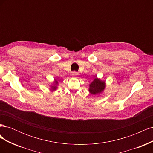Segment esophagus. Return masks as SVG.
Masks as SVG:
<instances>
[{"label":"esophagus","instance_id":"34e87169","mask_svg":"<svg viewBox=\"0 0 153 153\" xmlns=\"http://www.w3.org/2000/svg\"><path fill=\"white\" fill-rule=\"evenodd\" d=\"M78 73H76V72H73V73H72V76H73V77H76V76H78Z\"/></svg>","mask_w":153,"mask_h":153}]
</instances>
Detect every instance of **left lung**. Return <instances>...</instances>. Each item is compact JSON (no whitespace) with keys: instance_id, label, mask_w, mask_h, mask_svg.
I'll return each instance as SVG.
<instances>
[{"instance_id":"1","label":"left lung","mask_w":153,"mask_h":153,"mask_svg":"<svg viewBox=\"0 0 153 153\" xmlns=\"http://www.w3.org/2000/svg\"><path fill=\"white\" fill-rule=\"evenodd\" d=\"M106 88V82L105 80L96 77L89 85V92L92 95H99L102 94Z\"/></svg>"}]
</instances>
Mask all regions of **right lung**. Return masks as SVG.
I'll return each mask as SVG.
<instances>
[{
    "mask_svg": "<svg viewBox=\"0 0 153 153\" xmlns=\"http://www.w3.org/2000/svg\"><path fill=\"white\" fill-rule=\"evenodd\" d=\"M59 86V82L56 78H54V81L50 85V90L51 91H55L57 89Z\"/></svg>",
    "mask_w": 153,
    "mask_h": 153,
    "instance_id": "add662e5",
    "label": "right lung"
}]
</instances>
